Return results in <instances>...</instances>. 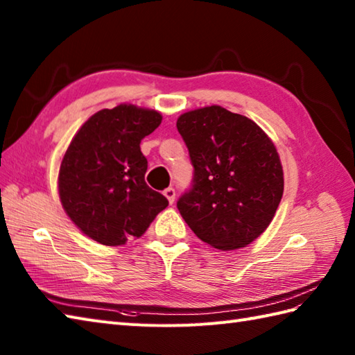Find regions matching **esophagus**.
<instances>
[{
  "label": "esophagus",
  "instance_id": "34e87169",
  "mask_svg": "<svg viewBox=\"0 0 355 355\" xmlns=\"http://www.w3.org/2000/svg\"><path fill=\"white\" fill-rule=\"evenodd\" d=\"M163 195L168 198L169 205H173V201H175V189H173V187H168V189H164Z\"/></svg>",
  "mask_w": 355,
  "mask_h": 355
}]
</instances>
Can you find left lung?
Masks as SVG:
<instances>
[{"mask_svg": "<svg viewBox=\"0 0 355 355\" xmlns=\"http://www.w3.org/2000/svg\"><path fill=\"white\" fill-rule=\"evenodd\" d=\"M177 130L189 149L192 187L177 201L201 241L220 250L253 243L273 220L284 171L268 135L218 105L184 112Z\"/></svg>", "mask_w": 355, "mask_h": 355, "instance_id": "left-lung-1", "label": "left lung"}]
</instances>
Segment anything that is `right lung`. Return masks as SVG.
I'll use <instances>...</instances> for the list:
<instances>
[{"label": "right lung", "mask_w": 355, "mask_h": 355, "mask_svg": "<svg viewBox=\"0 0 355 355\" xmlns=\"http://www.w3.org/2000/svg\"><path fill=\"white\" fill-rule=\"evenodd\" d=\"M162 123L154 110L120 103L89 117L62 158L58 187L62 207L87 236L122 245L146 232L168 207L145 182L140 141Z\"/></svg>", "instance_id": "add662e5"}]
</instances>
